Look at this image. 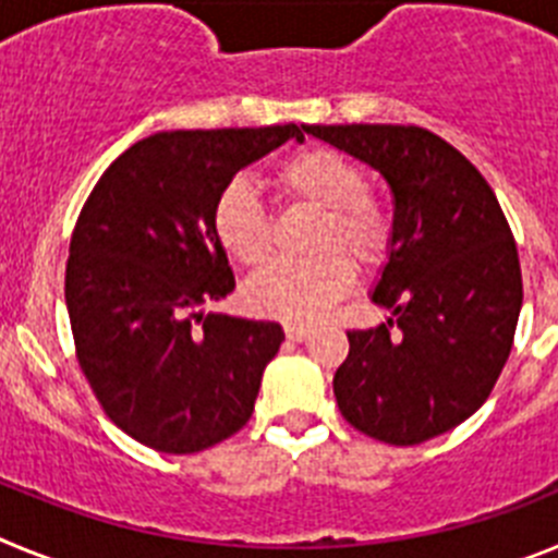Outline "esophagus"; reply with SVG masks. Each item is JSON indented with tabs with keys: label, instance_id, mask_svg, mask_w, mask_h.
Instances as JSON below:
<instances>
[{
	"label": "esophagus",
	"instance_id": "obj_1",
	"mask_svg": "<svg viewBox=\"0 0 558 558\" xmlns=\"http://www.w3.org/2000/svg\"><path fill=\"white\" fill-rule=\"evenodd\" d=\"M284 335H288L290 340H307L310 327H304V324H288V327H284Z\"/></svg>",
	"mask_w": 558,
	"mask_h": 558
}]
</instances>
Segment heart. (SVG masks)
<instances>
[{
  "instance_id": "obj_1",
  "label": "heart",
  "mask_w": 558,
  "mask_h": 558,
  "mask_svg": "<svg viewBox=\"0 0 558 558\" xmlns=\"http://www.w3.org/2000/svg\"><path fill=\"white\" fill-rule=\"evenodd\" d=\"M276 186L295 204L324 211L313 259H276L245 284V304L254 313L282 322H313L354 282L360 268L386 259L393 243V215L366 186L357 161L335 147H304L279 161ZM211 231L234 259L248 268L263 265L274 248L270 215L243 181H231L211 204ZM350 255L347 257L345 254Z\"/></svg>"
}]
</instances>
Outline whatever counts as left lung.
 Masks as SVG:
<instances>
[{
	"label": "left lung",
	"instance_id": "1",
	"mask_svg": "<svg viewBox=\"0 0 558 558\" xmlns=\"http://www.w3.org/2000/svg\"><path fill=\"white\" fill-rule=\"evenodd\" d=\"M366 161L393 195V243L372 302L388 324L347 332L335 399L360 433L411 447L489 399L522 307L514 234L495 192L450 142L418 125H304Z\"/></svg>",
	"mask_w": 558,
	"mask_h": 558
}]
</instances>
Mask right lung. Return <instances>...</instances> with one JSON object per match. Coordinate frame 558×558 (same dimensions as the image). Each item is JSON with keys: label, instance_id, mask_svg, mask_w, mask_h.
Returning <instances> with one entry per match:
<instances>
[{"label": "right lung", "instance_id": "obj_1", "mask_svg": "<svg viewBox=\"0 0 558 558\" xmlns=\"http://www.w3.org/2000/svg\"><path fill=\"white\" fill-rule=\"evenodd\" d=\"M288 140L302 142L304 125L153 133L83 204L66 259L77 363L106 416L145 447L201 452L251 418L284 332L204 313L234 290L211 204Z\"/></svg>", "mask_w": 558, "mask_h": 558}]
</instances>
